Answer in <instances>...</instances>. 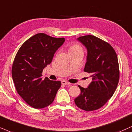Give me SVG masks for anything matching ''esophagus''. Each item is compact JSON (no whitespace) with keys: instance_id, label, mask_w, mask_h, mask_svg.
Instances as JSON below:
<instances>
[{"instance_id":"esophagus-1","label":"esophagus","mask_w":132,"mask_h":132,"mask_svg":"<svg viewBox=\"0 0 132 132\" xmlns=\"http://www.w3.org/2000/svg\"><path fill=\"white\" fill-rule=\"evenodd\" d=\"M61 82H62V84H63V85H69V84H70V82L64 80L62 81Z\"/></svg>"}]
</instances>
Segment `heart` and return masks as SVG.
I'll list each match as a JSON object with an SVG mask.
<instances>
[{"mask_svg": "<svg viewBox=\"0 0 132 132\" xmlns=\"http://www.w3.org/2000/svg\"><path fill=\"white\" fill-rule=\"evenodd\" d=\"M69 52L70 53H79V52H82L83 53V49L80 45L77 43H73L69 47Z\"/></svg>", "mask_w": 132, "mask_h": 132, "instance_id": "obj_1", "label": "heart"}]
</instances>
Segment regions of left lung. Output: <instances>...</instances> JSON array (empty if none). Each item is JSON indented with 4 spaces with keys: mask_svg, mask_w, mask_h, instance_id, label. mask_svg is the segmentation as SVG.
<instances>
[{
    "mask_svg": "<svg viewBox=\"0 0 132 132\" xmlns=\"http://www.w3.org/2000/svg\"><path fill=\"white\" fill-rule=\"evenodd\" d=\"M77 40L87 49L84 71L90 74L92 81L87 88L79 86L81 94L75 102L84 111H94L103 106L117 88L119 79L118 56L110 44L94 35Z\"/></svg>",
    "mask_w": 132,
    "mask_h": 132,
    "instance_id": "8db88e82",
    "label": "left lung"
}]
</instances>
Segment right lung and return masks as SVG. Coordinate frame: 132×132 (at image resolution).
Listing matches in <instances>:
<instances>
[{
	"label": "right lung",
	"mask_w": 132,
	"mask_h": 132,
	"mask_svg": "<svg viewBox=\"0 0 132 132\" xmlns=\"http://www.w3.org/2000/svg\"><path fill=\"white\" fill-rule=\"evenodd\" d=\"M65 42L43 33L37 34L22 44L16 54L11 70L18 93L26 103L36 109L53 103L61 87L60 81L42 79V72L53 60L54 54Z\"/></svg>",
	"instance_id": "add662e5"
}]
</instances>
